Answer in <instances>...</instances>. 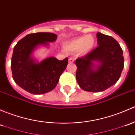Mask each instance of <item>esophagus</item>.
Here are the masks:
<instances>
[{
    "label": "esophagus",
    "instance_id": "1",
    "mask_svg": "<svg viewBox=\"0 0 135 135\" xmlns=\"http://www.w3.org/2000/svg\"><path fill=\"white\" fill-rule=\"evenodd\" d=\"M74 61L73 58H72V57L69 58V63H74Z\"/></svg>",
    "mask_w": 135,
    "mask_h": 135
}]
</instances>
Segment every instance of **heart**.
Segmentation results:
<instances>
[{"label":"heart","instance_id":"1","mask_svg":"<svg viewBox=\"0 0 135 135\" xmlns=\"http://www.w3.org/2000/svg\"><path fill=\"white\" fill-rule=\"evenodd\" d=\"M96 40L91 35H83L74 38L65 42L63 48L65 51L70 53L79 52L81 55H86L94 49Z\"/></svg>","mask_w":135,"mask_h":135}]
</instances>
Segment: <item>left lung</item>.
<instances>
[{"label":"left lung","mask_w":135,"mask_h":135,"mask_svg":"<svg viewBox=\"0 0 135 135\" xmlns=\"http://www.w3.org/2000/svg\"><path fill=\"white\" fill-rule=\"evenodd\" d=\"M98 46L76 61V80L83 90L98 93L118 81L124 69L122 49L111 36L96 34Z\"/></svg>","instance_id":"obj_1"}]
</instances>
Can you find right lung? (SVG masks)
<instances>
[{
	"instance_id": "obj_1",
	"label": "right lung",
	"mask_w": 135,
	"mask_h": 135,
	"mask_svg": "<svg viewBox=\"0 0 135 135\" xmlns=\"http://www.w3.org/2000/svg\"><path fill=\"white\" fill-rule=\"evenodd\" d=\"M57 35L49 32H38L26 35L17 43L11 57L13 80L20 87L33 94H42L53 90L68 65V58L58 60L50 57L41 62L32 57L39 46H48Z\"/></svg>"
}]
</instances>
